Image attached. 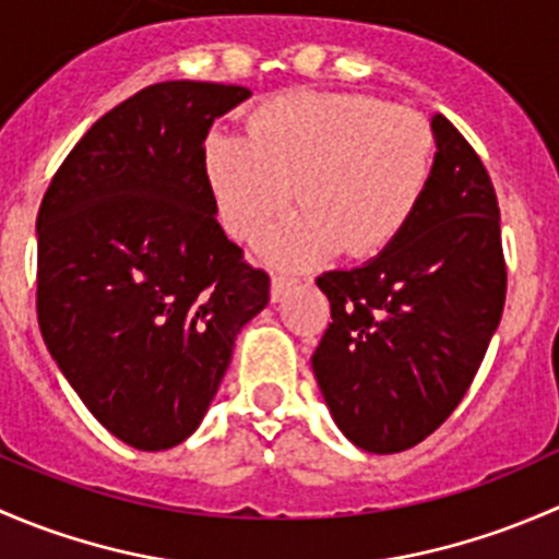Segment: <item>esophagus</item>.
Here are the masks:
<instances>
[{"label":"esophagus","instance_id":"1","mask_svg":"<svg viewBox=\"0 0 559 559\" xmlns=\"http://www.w3.org/2000/svg\"><path fill=\"white\" fill-rule=\"evenodd\" d=\"M297 281L292 278V275H281V273H273V278H270V297H273V302L284 300L286 292L295 286Z\"/></svg>","mask_w":559,"mask_h":559}]
</instances>
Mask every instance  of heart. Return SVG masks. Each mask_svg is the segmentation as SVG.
I'll return each instance as SVG.
<instances>
[{"instance_id":"b5f03b06","label":"heart","mask_w":559,"mask_h":559,"mask_svg":"<svg viewBox=\"0 0 559 559\" xmlns=\"http://www.w3.org/2000/svg\"><path fill=\"white\" fill-rule=\"evenodd\" d=\"M436 134L414 110L368 94L289 92L246 118V138L213 132L202 178L229 238L253 243L289 207L300 213L264 240L275 262L306 267L343 248L379 257L408 229L427 194Z\"/></svg>"}]
</instances>
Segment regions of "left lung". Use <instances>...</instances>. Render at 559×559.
<instances>
[{
	"instance_id": "8db88e82",
	"label": "left lung",
	"mask_w": 559,
	"mask_h": 559,
	"mask_svg": "<svg viewBox=\"0 0 559 559\" xmlns=\"http://www.w3.org/2000/svg\"><path fill=\"white\" fill-rule=\"evenodd\" d=\"M414 222L373 262L316 286L332 321L311 365L332 419L354 447L394 454L452 416L506 306L500 207L487 167L447 116Z\"/></svg>"
}]
</instances>
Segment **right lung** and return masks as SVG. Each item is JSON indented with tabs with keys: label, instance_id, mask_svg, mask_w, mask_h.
Listing matches in <instances>:
<instances>
[{
	"label": "right lung",
	"instance_id": "right-lung-1",
	"mask_svg": "<svg viewBox=\"0 0 559 559\" xmlns=\"http://www.w3.org/2000/svg\"><path fill=\"white\" fill-rule=\"evenodd\" d=\"M246 86L165 81L105 112L37 213V321L99 425L140 452L197 430L270 275L218 227L202 143Z\"/></svg>",
	"mask_w": 559,
	"mask_h": 559
}]
</instances>
